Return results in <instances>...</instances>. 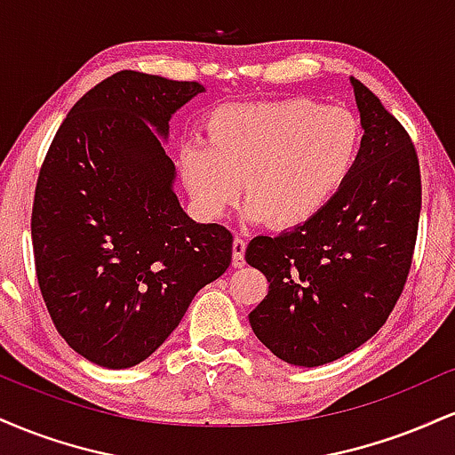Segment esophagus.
Listing matches in <instances>:
<instances>
[{"instance_id": "esophagus-1", "label": "esophagus", "mask_w": 455, "mask_h": 455, "mask_svg": "<svg viewBox=\"0 0 455 455\" xmlns=\"http://www.w3.org/2000/svg\"><path fill=\"white\" fill-rule=\"evenodd\" d=\"M243 254H245V242L242 237H235L233 239V267H243L245 265V259H243Z\"/></svg>"}]
</instances>
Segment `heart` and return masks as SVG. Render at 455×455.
Listing matches in <instances>:
<instances>
[{"label":"heart","instance_id":"1","mask_svg":"<svg viewBox=\"0 0 455 455\" xmlns=\"http://www.w3.org/2000/svg\"><path fill=\"white\" fill-rule=\"evenodd\" d=\"M359 143L362 126L347 108L307 98L224 104L207 119V140L180 145L177 166L201 216H224L243 184L250 220L289 228L340 190Z\"/></svg>","mask_w":455,"mask_h":455}]
</instances>
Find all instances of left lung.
Returning a JSON list of instances; mask_svg holds the SVG:
<instances>
[{
	"instance_id": "obj_1",
	"label": "left lung",
	"mask_w": 455,
	"mask_h": 455,
	"mask_svg": "<svg viewBox=\"0 0 455 455\" xmlns=\"http://www.w3.org/2000/svg\"><path fill=\"white\" fill-rule=\"evenodd\" d=\"M363 137L347 181L304 224L245 248L269 293L252 331L291 365L336 362L374 336L404 289L421 212L419 160L406 130L351 76Z\"/></svg>"
}]
</instances>
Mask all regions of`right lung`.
Instances as JSON below:
<instances>
[{
  "label": "right lung",
  "instance_id": "obj_1",
  "mask_svg": "<svg viewBox=\"0 0 455 455\" xmlns=\"http://www.w3.org/2000/svg\"><path fill=\"white\" fill-rule=\"evenodd\" d=\"M205 87L122 70L70 108L36 184L31 239L57 331L102 368H132L231 265L233 235L181 210L162 140Z\"/></svg>",
  "mask_w": 455,
  "mask_h": 455
}]
</instances>
